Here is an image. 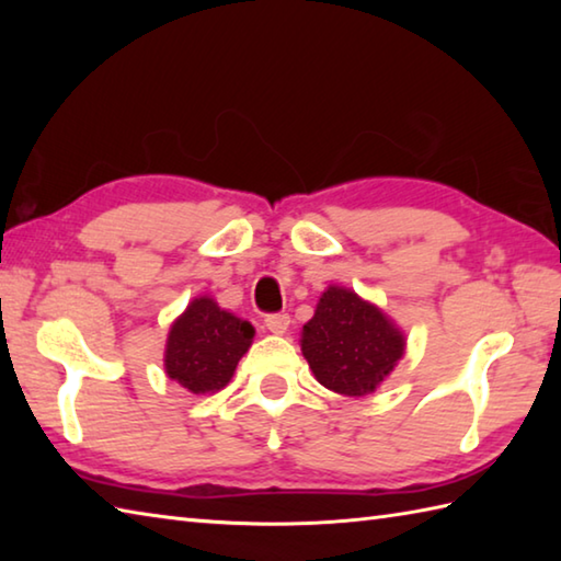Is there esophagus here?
Wrapping results in <instances>:
<instances>
[{
	"mask_svg": "<svg viewBox=\"0 0 561 561\" xmlns=\"http://www.w3.org/2000/svg\"><path fill=\"white\" fill-rule=\"evenodd\" d=\"M265 325L270 332H274V335H284V332H287L291 325V318H289V313H270L265 318Z\"/></svg>",
	"mask_w": 561,
	"mask_h": 561,
	"instance_id": "obj_1",
	"label": "esophagus"
}]
</instances>
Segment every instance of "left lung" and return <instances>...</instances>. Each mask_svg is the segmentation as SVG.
Segmentation results:
<instances>
[{
  "label": "left lung",
  "mask_w": 561,
  "mask_h": 561,
  "mask_svg": "<svg viewBox=\"0 0 561 561\" xmlns=\"http://www.w3.org/2000/svg\"><path fill=\"white\" fill-rule=\"evenodd\" d=\"M301 352L320 386L340 396L374 392L404 354V335L378 306L328 287L301 330Z\"/></svg>",
  "instance_id": "1"
}]
</instances>
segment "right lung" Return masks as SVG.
<instances>
[{"instance_id":"obj_1","label":"right lung","mask_w":561,"mask_h":561,"mask_svg":"<svg viewBox=\"0 0 561 561\" xmlns=\"http://www.w3.org/2000/svg\"><path fill=\"white\" fill-rule=\"evenodd\" d=\"M253 335L255 328L248 320L224 311L209 296H199L171 325L163 354L165 374L195 396L217 392L231 380Z\"/></svg>"}]
</instances>
